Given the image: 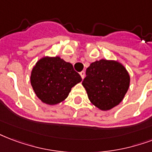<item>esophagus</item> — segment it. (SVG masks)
<instances>
[{
  "label": "esophagus",
  "mask_w": 152,
  "mask_h": 152,
  "mask_svg": "<svg viewBox=\"0 0 152 152\" xmlns=\"http://www.w3.org/2000/svg\"><path fill=\"white\" fill-rule=\"evenodd\" d=\"M80 75L81 78L84 79V76H85V72H84V71H82L81 72H80Z\"/></svg>",
  "instance_id": "34e87169"
}]
</instances>
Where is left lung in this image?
Instances as JSON below:
<instances>
[{
    "instance_id": "1",
    "label": "left lung",
    "mask_w": 152,
    "mask_h": 152,
    "mask_svg": "<svg viewBox=\"0 0 152 152\" xmlns=\"http://www.w3.org/2000/svg\"><path fill=\"white\" fill-rule=\"evenodd\" d=\"M82 84L91 104L107 111L123 100L129 88L130 76L118 61L100 60L87 68Z\"/></svg>"
}]
</instances>
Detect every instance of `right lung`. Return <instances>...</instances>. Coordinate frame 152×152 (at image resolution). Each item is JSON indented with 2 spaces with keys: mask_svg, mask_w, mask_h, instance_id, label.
<instances>
[{
  "mask_svg": "<svg viewBox=\"0 0 152 152\" xmlns=\"http://www.w3.org/2000/svg\"><path fill=\"white\" fill-rule=\"evenodd\" d=\"M82 80L72 64L60 56H45L37 62L30 76L37 96L45 104L55 105L68 97L72 87Z\"/></svg>",
  "mask_w": 152,
  "mask_h": 152,
  "instance_id": "add662e5",
  "label": "right lung"
}]
</instances>
